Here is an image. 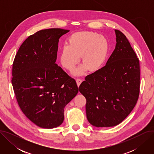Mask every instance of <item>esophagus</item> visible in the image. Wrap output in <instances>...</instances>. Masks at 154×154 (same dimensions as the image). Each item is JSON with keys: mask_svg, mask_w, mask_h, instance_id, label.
<instances>
[{"mask_svg": "<svg viewBox=\"0 0 154 154\" xmlns=\"http://www.w3.org/2000/svg\"><path fill=\"white\" fill-rule=\"evenodd\" d=\"M76 82H77V85H78V86H79L81 84V83L82 82V79H80V78H77V79H76Z\"/></svg>", "mask_w": 154, "mask_h": 154, "instance_id": "34e87169", "label": "esophagus"}]
</instances>
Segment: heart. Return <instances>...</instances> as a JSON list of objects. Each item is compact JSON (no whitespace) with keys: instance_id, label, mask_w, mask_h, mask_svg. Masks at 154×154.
I'll list each match as a JSON object with an SVG mask.
<instances>
[{"instance_id":"b5f03b06","label":"heart","mask_w":154,"mask_h":154,"mask_svg":"<svg viewBox=\"0 0 154 154\" xmlns=\"http://www.w3.org/2000/svg\"><path fill=\"white\" fill-rule=\"evenodd\" d=\"M108 51V42L102 35L93 32H78L71 35L68 45L63 46L60 59L63 66L72 70L79 60L83 64L74 73L82 74L86 68L93 71L98 69L105 61Z\"/></svg>"}]
</instances>
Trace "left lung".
Returning a JSON list of instances; mask_svg holds the SVG:
<instances>
[{"mask_svg":"<svg viewBox=\"0 0 154 154\" xmlns=\"http://www.w3.org/2000/svg\"><path fill=\"white\" fill-rule=\"evenodd\" d=\"M116 47L106 65L88 75L79 86L86 100L88 121L96 127L120 124L138 99L140 62L126 36L115 30Z\"/></svg>","mask_w":154,"mask_h":154,"instance_id":"left-lung-1","label":"left lung"}]
</instances>
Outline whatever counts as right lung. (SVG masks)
Returning <instances> with one entry per match:
<instances>
[{
  "mask_svg": "<svg viewBox=\"0 0 154 154\" xmlns=\"http://www.w3.org/2000/svg\"><path fill=\"white\" fill-rule=\"evenodd\" d=\"M61 29L39 30L20 46L13 61L11 80L22 112L35 124L53 128L64 121V109L78 93L75 80L56 63Z\"/></svg>",
  "mask_w": 154,
  "mask_h": 154,
  "instance_id": "obj_1",
  "label": "right lung"
}]
</instances>
